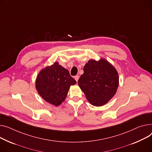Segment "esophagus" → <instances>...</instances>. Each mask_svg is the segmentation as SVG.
Instances as JSON below:
<instances>
[{"label": "esophagus", "instance_id": "obj_1", "mask_svg": "<svg viewBox=\"0 0 152 152\" xmlns=\"http://www.w3.org/2000/svg\"><path fill=\"white\" fill-rule=\"evenodd\" d=\"M79 78V76H75V79L76 80V82L78 81Z\"/></svg>", "mask_w": 152, "mask_h": 152}]
</instances>
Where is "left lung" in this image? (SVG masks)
I'll use <instances>...</instances> for the list:
<instances>
[{"instance_id":"obj_1","label":"left lung","mask_w":152,"mask_h":152,"mask_svg":"<svg viewBox=\"0 0 152 152\" xmlns=\"http://www.w3.org/2000/svg\"><path fill=\"white\" fill-rule=\"evenodd\" d=\"M78 85L91 104L101 106L115 94L118 75L115 68L106 60H90L84 66Z\"/></svg>"}]
</instances>
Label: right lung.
Instances as JSON below:
<instances>
[{"mask_svg": "<svg viewBox=\"0 0 152 152\" xmlns=\"http://www.w3.org/2000/svg\"><path fill=\"white\" fill-rule=\"evenodd\" d=\"M76 83L68 70L56 62L40 72L35 86L40 96L47 102L57 106L65 100L70 86Z\"/></svg>", "mask_w": 152, "mask_h": 152, "instance_id": "obj_1", "label": "right lung"}]
</instances>
